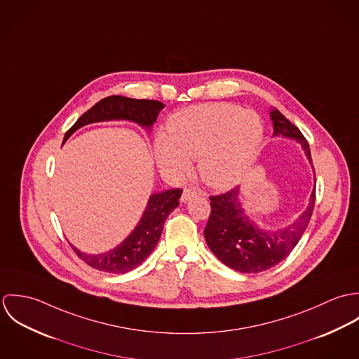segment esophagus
I'll list each match as a JSON object with an SVG mask.
<instances>
[{"mask_svg":"<svg viewBox=\"0 0 359 359\" xmlns=\"http://www.w3.org/2000/svg\"><path fill=\"white\" fill-rule=\"evenodd\" d=\"M198 195H199V192H198L196 189L185 188V189H184V192H182V196H181V202L187 203L188 201H191L192 198H195V196H198Z\"/></svg>","mask_w":359,"mask_h":359,"instance_id":"1","label":"esophagus"}]
</instances>
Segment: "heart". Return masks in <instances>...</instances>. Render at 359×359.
<instances>
[{
  "label": "heart",
  "mask_w": 359,
  "mask_h": 359,
  "mask_svg": "<svg viewBox=\"0 0 359 359\" xmlns=\"http://www.w3.org/2000/svg\"><path fill=\"white\" fill-rule=\"evenodd\" d=\"M170 135L158 134L154 152L158 165L184 178L199 158L205 184L226 189L238 184L256 157L264 128L259 116L229 103H210L177 113Z\"/></svg>",
  "instance_id": "heart-1"
}]
</instances>
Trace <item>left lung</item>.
Instances as JSON below:
<instances>
[{
	"label": "left lung",
	"instance_id": "left-lung-1",
	"mask_svg": "<svg viewBox=\"0 0 359 359\" xmlns=\"http://www.w3.org/2000/svg\"><path fill=\"white\" fill-rule=\"evenodd\" d=\"M269 114L273 135L296 140L312 165L309 145L302 131L278 109H272ZM210 201L211 212L205 228L207 246L226 266L243 273H257L275 266L296 248L313 211L315 188L304 212L292 225L280 229H264L255 224L239 202V188L210 196Z\"/></svg>",
	"mask_w": 359,
	"mask_h": 359
}]
</instances>
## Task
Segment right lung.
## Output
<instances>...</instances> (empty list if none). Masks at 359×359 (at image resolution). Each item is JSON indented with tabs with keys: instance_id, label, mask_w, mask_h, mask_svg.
<instances>
[{
	"instance_id": "obj_1",
	"label": "right lung",
	"mask_w": 359,
	"mask_h": 359,
	"mask_svg": "<svg viewBox=\"0 0 359 359\" xmlns=\"http://www.w3.org/2000/svg\"><path fill=\"white\" fill-rule=\"evenodd\" d=\"M164 104L151 100H133L120 95H111L95 103L87 110L72 127L67 130L63 138V144L79 128L98 121L110 120H128L140 124L141 127L151 130L157 120L158 111ZM182 189H170L160 194H154L142 214L135 229L113 250L101 255L83 253L74 246L73 250L90 266L109 272V273H126L141 265L154 252L167 217L180 205Z\"/></svg>"
}]
</instances>
